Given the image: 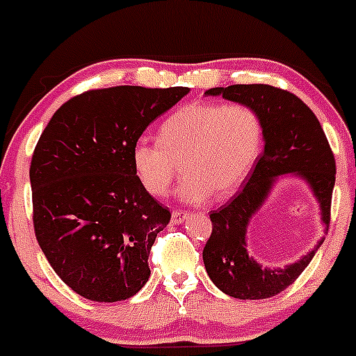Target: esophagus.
<instances>
[{"label": "esophagus", "instance_id": "obj_1", "mask_svg": "<svg viewBox=\"0 0 356 356\" xmlns=\"http://www.w3.org/2000/svg\"><path fill=\"white\" fill-rule=\"evenodd\" d=\"M188 217H189V211L174 210L172 211V224H182Z\"/></svg>", "mask_w": 356, "mask_h": 356}]
</instances>
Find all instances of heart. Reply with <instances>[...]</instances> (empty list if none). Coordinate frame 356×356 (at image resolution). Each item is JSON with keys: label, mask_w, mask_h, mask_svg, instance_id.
Returning <instances> with one entry per match:
<instances>
[{"label": "heart", "mask_w": 356, "mask_h": 356, "mask_svg": "<svg viewBox=\"0 0 356 356\" xmlns=\"http://www.w3.org/2000/svg\"><path fill=\"white\" fill-rule=\"evenodd\" d=\"M158 139L141 138L132 146L136 177L149 195L163 196L186 168L179 196L200 203L211 193L232 195L246 181L264 146V122L241 103L193 102L165 118Z\"/></svg>", "instance_id": "1"}]
</instances>
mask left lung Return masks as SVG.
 Wrapping results in <instances>:
<instances>
[{
  "mask_svg": "<svg viewBox=\"0 0 356 356\" xmlns=\"http://www.w3.org/2000/svg\"><path fill=\"white\" fill-rule=\"evenodd\" d=\"M253 106L264 122V153L246 177L241 191L210 213L211 234L203 248L208 275L218 289L239 300H265L293 284L314 258L315 250L296 264L261 267L246 250L248 222L264 204L275 177H303L321 203L322 222L329 227L336 161L315 113L293 92L267 84H234L204 92Z\"/></svg>",
  "mask_w": 356,
  "mask_h": 356,
  "instance_id": "obj_1",
  "label": "left lung"
}]
</instances>
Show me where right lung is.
I'll list each match as a JSON object with an SVG mask.
<instances>
[{
  "mask_svg": "<svg viewBox=\"0 0 356 356\" xmlns=\"http://www.w3.org/2000/svg\"><path fill=\"white\" fill-rule=\"evenodd\" d=\"M188 88L115 86L63 103L31 161L35 239L60 279L102 303L134 296L170 211L143 188L132 146Z\"/></svg>",
  "mask_w": 356,
  "mask_h": 356,
  "instance_id": "right-lung-1",
  "label": "right lung"
}]
</instances>
